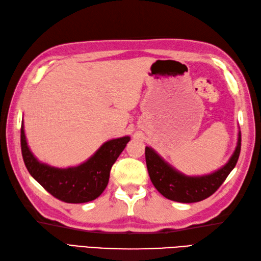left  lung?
Returning <instances> with one entry per match:
<instances>
[{
  "mask_svg": "<svg viewBox=\"0 0 261 261\" xmlns=\"http://www.w3.org/2000/svg\"><path fill=\"white\" fill-rule=\"evenodd\" d=\"M240 148L241 133L239 131L237 147L226 165L213 173L196 177H190L175 170L150 147H145V162L151 182L163 197L172 201L191 203L207 199L219 189L236 167Z\"/></svg>",
  "mask_w": 261,
  "mask_h": 261,
  "instance_id": "1",
  "label": "left lung"
}]
</instances>
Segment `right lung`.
I'll list each match as a JSON object with an SVG mask.
<instances>
[{"mask_svg": "<svg viewBox=\"0 0 261 261\" xmlns=\"http://www.w3.org/2000/svg\"><path fill=\"white\" fill-rule=\"evenodd\" d=\"M129 141L130 137L109 140L80 166L60 169L35 158L29 149L23 123L21 128L22 156L28 171L48 193L68 203L92 201L105 191L113 163Z\"/></svg>", "mask_w": 261, "mask_h": 261, "instance_id": "obj_1", "label": "right lung"}]
</instances>
